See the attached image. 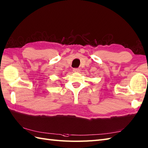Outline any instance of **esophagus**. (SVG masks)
Wrapping results in <instances>:
<instances>
[{
	"label": "esophagus",
	"mask_w": 148,
	"mask_h": 148,
	"mask_svg": "<svg viewBox=\"0 0 148 148\" xmlns=\"http://www.w3.org/2000/svg\"><path fill=\"white\" fill-rule=\"evenodd\" d=\"M73 72H79V71H80V70L79 69H77V68H75V69H73Z\"/></svg>",
	"instance_id": "esophagus-1"
}]
</instances>
